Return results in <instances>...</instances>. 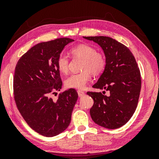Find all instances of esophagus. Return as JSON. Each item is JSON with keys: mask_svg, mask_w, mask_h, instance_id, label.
<instances>
[{"mask_svg": "<svg viewBox=\"0 0 159 159\" xmlns=\"http://www.w3.org/2000/svg\"><path fill=\"white\" fill-rule=\"evenodd\" d=\"M77 93H78V95H79V97H82L84 95V93L83 92L82 90H77Z\"/></svg>", "mask_w": 159, "mask_h": 159, "instance_id": "1", "label": "esophagus"}]
</instances>
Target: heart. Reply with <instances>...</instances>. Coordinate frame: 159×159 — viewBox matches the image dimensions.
<instances>
[{
  "label": "heart",
  "instance_id": "1",
  "mask_svg": "<svg viewBox=\"0 0 159 159\" xmlns=\"http://www.w3.org/2000/svg\"><path fill=\"white\" fill-rule=\"evenodd\" d=\"M73 57L82 59L81 70L79 73L72 74L65 80V85L69 88L84 89L90 81L91 74L98 76L102 74L106 66V58L103 53L96 51L95 48L90 44L82 43L71 49ZM69 61L67 56H58L56 65L58 71L62 74L69 71Z\"/></svg>",
  "mask_w": 159,
  "mask_h": 159
}]
</instances>
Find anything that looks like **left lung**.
<instances>
[{
	"label": "left lung",
	"mask_w": 159,
	"mask_h": 159,
	"mask_svg": "<svg viewBox=\"0 0 159 159\" xmlns=\"http://www.w3.org/2000/svg\"><path fill=\"white\" fill-rule=\"evenodd\" d=\"M103 50L106 66L93 88L103 93L88 92L94 101L90 113L95 123L108 129H117L131 119L138 106L141 76L135 58L127 46L106 36L83 37ZM108 91L109 95H105Z\"/></svg>",
	"instance_id": "left-lung-1"
}]
</instances>
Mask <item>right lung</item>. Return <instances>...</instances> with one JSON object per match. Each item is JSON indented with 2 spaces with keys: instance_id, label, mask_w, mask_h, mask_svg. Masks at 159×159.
<instances>
[{
  "instance_id": "1",
  "label": "right lung",
  "mask_w": 159,
  "mask_h": 159,
  "mask_svg": "<svg viewBox=\"0 0 159 159\" xmlns=\"http://www.w3.org/2000/svg\"><path fill=\"white\" fill-rule=\"evenodd\" d=\"M74 40L68 38L38 43L17 62L14 77V94L17 108L32 129L45 137L61 133L68 127L78 98L75 89L58 94L62 81L56 61L65 45Z\"/></svg>"
}]
</instances>
